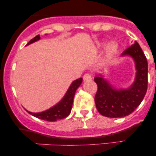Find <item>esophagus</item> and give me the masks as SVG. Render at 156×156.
I'll return each instance as SVG.
<instances>
[{"label":"esophagus","instance_id":"34e87169","mask_svg":"<svg viewBox=\"0 0 156 156\" xmlns=\"http://www.w3.org/2000/svg\"><path fill=\"white\" fill-rule=\"evenodd\" d=\"M83 78L84 80H92V76H91V75L89 74V73H86L83 76Z\"/></svg>","mask_w":156,"mask_h":156}]
</instances>
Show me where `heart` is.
<instances>
[{"mask_svg": "<svg viewBox=\"0 0 156 156\" xmlns=\"http://www.w3.org/2000/svg\"><path fill=\"white\" fill-rule=\"evenodd\" d=\"M118 50V44L116 42H114V41H112L109 43L107 44L106 49H105V53H106V55L108 56H112L117 53Z\"/></svg>", "mask_w": 156, "mask_h": 156, "instance_id": "heart-1", "label": "heart"}]
</instances>
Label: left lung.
I'll use <instances>...</instances> for the list:
<instances>
[{
    "instance_id": "obj_1",
    "label": "left lung",
    "mask_w": 156,
    "mask_h": 156,
    "mask_svg": "<svg viewBox=\"0 0 156 156\" xmlns=\"http://www.w3.org/2000/svg\"><path fill=\"white\" fill-rule=\"evenodd\" d=\"M130 55L135 62L136 74L128 89H117L106 80L97 76L98 91L94 98L96 107L101 115L111 118L124 117L134 112L144 99L147 89V61L137 42L127 48L122 56Z\"/></svg>"
}]
</instances>
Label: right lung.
Returning a JSON list of instances; mask_svg holds the SVG:
<instances>
[{
	"mask_svg": "<svg viewBox=\"0 0 156 156\" xmlns=\"http://www.w3.org/2000/svg\"><path fill=\"white\" fill-rule=\"evenodd\" d=\"M39 39H40V36L37 35L34 38L31 39L30 42L27 44V45L34 42H37ZM82 80L83 79L80 78L78 79L74 80L71 83L70 87H69L67 93L64 96V98H62V101L54 106L52 107V108L48 109L44 112L39 113H32L28 112V111H27V112L34 117L38 118V119L49 122H55L58 120V119H62L67 117L70 114L75 93H76L77 89L81 84Z\"/></svg>",
	"mask_w": 156,
	"mask_h": 156,
	"instance_id": "right-lung-1",
	"label": "right lung"
}]
</instances>
